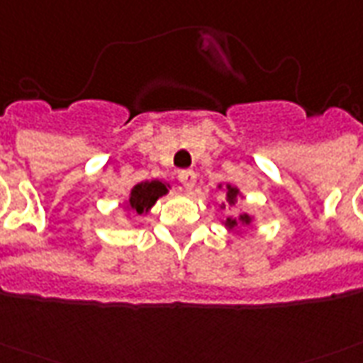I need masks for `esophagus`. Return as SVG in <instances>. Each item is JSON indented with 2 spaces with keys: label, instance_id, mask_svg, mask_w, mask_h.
Wrapping results in <instances>:
<instances>
[{
  "label": "esophagus",
  "instance_id": "obj_1",
  "mask_svg": "<svg viewBox=\"0 0 363 363\" xmlns=\"http://www.w3.org/2000/svg\"><path fill=\"white\" fill-rule=\"evenodd\" d=\"M196 179H198V177H196V173L190 169L181 171V173H179V181H181V184L186 188V190H192L194 184H196Z\"/></svg>",
  "mask_w": 363,
  "mask_h": 363
}]
</instances>
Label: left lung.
Segmentation results:
<instances>
[{"label":"left lung","mask_w":363,"mask_h":363,"mask_svg":"<svg viewBox=\"0 0 363 363\" xmlns=\"http://www.w3.org/2000/svg\"><path fill=\"white\" fill-rule=\"evenodd\" d=\"M226 201H228V206H234V203H236L238 201L236 188L226 186ZM249 220H251V218H249V215H245V213H242V215H240V223H242V225H249ZM226 225L230 226V228H234V226L238 225V220L236 218H228V220H226Z\"/></svg>","instance_id":"1"}]
</instances>
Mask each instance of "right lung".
Listing matches in <instances>:
<instances>
[{
    "label": "right lung",
    "mask_w": 363,
    "mask_h": 363,
    "mask_svg": "<svg viewBox=\"0 0 363 363\" xmlns=\"http://www.w3.org/2000/svg\"><path fill=\"white\" fill-rule=\"evenodd\" d=\"M167 194V186L162 181H148L140 182L131 190V198H129V207L137 215H143L150 209L157 201L160 196Z\"/></svg>",
    "instance_id": "add662e5"
}]
</instances>
